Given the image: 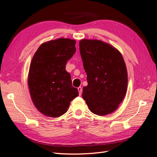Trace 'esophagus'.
Here are the masks:
<instances>
[{"instance_id": "esophagus-1", "label": "esophagus", "mask_w": 157, "mask_h": 157, "mask_svg": "<svg viewBox=\"0 0 157 157\" xmlns=\"http://www.w3.org/2000/svg\"><path fill=\"white\" fill-rule=\"evenodd\" d=\"M78 92H79V95L80 96V95L82 94V88L81 87H78Z\"/></svg>"}]
</instances>
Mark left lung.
<instances>
[{
	"label": "left lung",
	"mask_w": 157,
	"mask_h": 157,
	"mask_svg": "<svg viewBox=\"0 0 157 157\" xmlns=\"http://www.w3.org/2000/svg\"><path fill=\"white\" fill-rule=\"evenodd\" d=\"M79 48L88 82L82 98L94 114H110L126 93L128 73L123 57L117 49L99 40L82 39Z\"/></svg>",
	"instance_id": "obj_1"
}]
</instances>
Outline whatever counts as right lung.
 <instances>
[{
    "instance_id": "1",
    "label": "right lung",
    "mask_w": 157,
    "mask_h": 157,
    "mask_svg": "<svg viewBox=\"0 0 157 157\" xmlns=\"http://www.w3.org/2000/svg\"><path fill=\"white\" fill-rule=\"evenodd\" d=\"M75 44V40L64 38L50 40L42 44L33 57L28 86L33 104L47 117L63 115L78 96L65 70L67 61L76 52Z\"/></svg>"
}]
</instances>
